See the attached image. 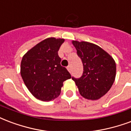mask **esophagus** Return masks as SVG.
Segmentation results:
<instances>
[{
    "label": "esophagus",
    "instance_id": "obj_1",
    "mask_svg": "<svg viewBox=\"0 0 131 131\" xmlns=\"http://www.w3.org/2000/svg\"><path fill=\"white\" fill-rule=\"evenodd\" d=\"M67 70L69 71V72H71V66H68L67 67Z\"/></svg>",
    "mask_w": 131,
    "mask_h": 131
}]
</instances>
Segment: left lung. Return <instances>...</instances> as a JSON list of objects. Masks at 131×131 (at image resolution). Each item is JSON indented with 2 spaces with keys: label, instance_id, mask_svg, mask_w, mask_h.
<instances>
[{
  "label": "left lung",
  "instance_id": "1",
  "mask_svg": "<svg viewBox=\"0 0 131 131\" xmlns=\"http://www.w3.org/2000/svg\"><path fill=\"white\" fill-rule=\"evenodd\" d=\"M81 59L83 73L80 78L72 77L80 95L87 99L97 100L110 90L116 75L113 58L96 44L87 41H72Z\"/></svg>",
  "mask_w": 131,
  "mask_h": 131
}]
</instances>
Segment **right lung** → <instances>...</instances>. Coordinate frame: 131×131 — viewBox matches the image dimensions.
Here are the masks:
<instances>
[{
    "instance_id": "1",
    "label": "right lung",
    "mask_w": 131,
    "mask_h": 131,
    "mask_svg": "<svg viewBox=\"0 0 131 131\" xmlns=\"http://www.w3.org/2000/svg\"><path fill=\"white\" fill-rule=\"evenodd\" d=\"M64 39H44L24 55L21 63V75L31 94L39 100L48 101L60 95L63 82L71 78L61 66L58 56Z\"/></svg>"
}]
</instances>
